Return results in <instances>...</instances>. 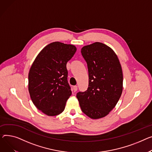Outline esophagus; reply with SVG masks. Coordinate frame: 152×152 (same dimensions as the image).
<instances>
[{"label": "esophagus", "instance_id": "34e87169", "mask_svg": "<svg viewBox=\"0 0 152 152\" xmlns=\"http://www.w3.org/2000/svg\"><path fill=\"white\" fill-rule=\"evenodd\" d=\"M77 90V86H75L73 87V91L75 92H76Z\"/></svg>", "mask_w": 152, "mask_h": 152}]
</instances>
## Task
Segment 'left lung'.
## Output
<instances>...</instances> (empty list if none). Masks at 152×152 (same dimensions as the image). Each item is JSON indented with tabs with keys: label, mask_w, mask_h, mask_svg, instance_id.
Segmentation results:
<instances>
[{
	"label": "left lung",
	"mask_w": 152,
	"mask_h": 152,
	"mask_svg": "<svg viewBox=\"0 0 152 152\" xmlns=\"http://www.w3.org/2000/svg\"><path fill=\"white\" fill-rule=\"evenodd\" d=\"M81 53L87 64L88 87L76 97L86 115L103 118L115 107L122 94V66L113 49L102 43L84 46Z\"/></svg>",
	"instance_id": "8db88e82"
}]
</instances>
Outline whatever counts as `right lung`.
Listing matches in <instances>:
<instances>
[{
  "instance_id": "right-lung-1",
  "label": "right lung",
  "mask_w": 152,
  "mask_h": 152,
  "mask_svg": "<svg viewBox=\"0 0 152 152\" xmlns=\"http://www.w3.org/2000/svg\"><path fill=\"white\" fill-rule=\"evenodd\" d=\"M75 45L55 42L38 54L28 73V92L36 107L48 116L61 114L72 95L66 64L76 51Z\"/></svg>"
}]
</instances>
